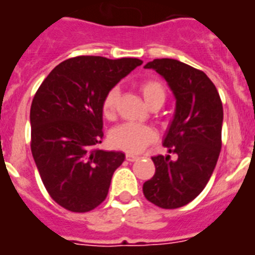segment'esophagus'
Listing matches in <instances>:
<instances>
[{
	"label": "esophagus",
	"instance_id": "1",
	"mask_svg": "<svg viewBox=\"0 0 255 255\" xmlns=\"http://www.w3.org/2000/svg\"><path fill=\"white\" fill-rule=\"evenodd\" d=\"M139 158L138 155H134V154H126V159L129 161V162H133V161H137Z\"/></svg>",
	"mask_w": 255,
	"mask_h": 255
}]
</instances>
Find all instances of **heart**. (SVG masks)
<instances>
[{
  "label": "heart",
  "instance_id": "1",
  "mask_svg": "<svg viewBox=\"0 0 255 255\" xmlns=\"http://www.w3.org/2000/svg\"><path fill=\"white\" fill-rule=\"evenodd\" d=\"M142 96L145 98L146 104L153 106L155 104H163L166 93L163 89L162 84L155 80H147L139 85ZM118 90L117 89H110L106 93L102 101V113L106 118H113L116 112V104H117ZM110 143L113 147L124 150L129 154H137L139 151L145 149L150 142L155 139V131L150 126L138 125L126 122L122 125L117 126L112 130L110 133Z\"/></svg>",
  "mask_w": 255,
  "mask_h": 255
}]
</instances>
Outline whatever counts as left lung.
<instances>
[{"label": "left lung", "instance_id": "obj_1", "mask_svg": "<svg viewBox=\"0 0 255 255\" xmlns=\"http://www.w3.org/2000/svg\"><path fill=\"white\" fill-rule=\"evenodd\" d=\"M145 69L163 77L174 94V118L163 146L177 157H151L155 173L143 183V194L159 208L177 209L191 202L214 171L222 146V102L210 78L181 61L161 58Z\"/></svg>", "mask_w": 255, "mask_h": 255}]
</instances>
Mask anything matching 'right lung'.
<instances>
[{
    "instance_id": "right-lung-1",
    "label": "right lung",
    "mask_w": 255,
    "mask_h": 255,
    "mask_svg": "<svg viewBox=\"0 0 255 255\" xmlns=\"http://www.w3.org/2000/svg\"><path fill=\"white\" fill-rule=\"evenodd\" d=\"M138 58L80 56L57 65L30 108L31 154L41 179L58 205L86 213L105 201L122 151L96 149L102 142V101Z\"/></svg>"
}]
</instances>
